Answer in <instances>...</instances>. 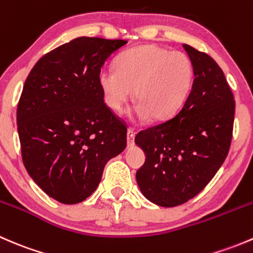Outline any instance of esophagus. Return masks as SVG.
I'll return each mask as SVG.
<instances>
[{
  "mask_svg": "<svg viewBox=\"0 0 253 253\" xmlns=\"http://www.w3.org/2000/svg\"><path fill=\"white\" fill-rule=\"evenodd\" d=\"M134 143V131L132 128H128L127 131V144L133 145Z\"/></svg>",
  "mask_w": 253,
  "mask_h": 253,
  "instance_id": "1",
  "label": "esophagus"
}]
</instances>
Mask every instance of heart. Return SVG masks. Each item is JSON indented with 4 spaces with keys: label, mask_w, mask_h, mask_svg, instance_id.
I'll use <instances>...</instances> for the list:
<instances>
[{
    "label": "heart",
    "mask_w": 253,
    "mask_h": 253,
    "mask_svg": "<svg viewBox=\"0 0 253 253\" xmlns=\"http://www.w3.org/2000/svg\"><path fill=\"white\" fill-rule=\"evenodd\" d=\"M193 81L191 58L181 51L157 45H142L124 51L116 58V68L99 73V85L108 106L125 112L134 96L138 104L134 119L164 120L182 106Z\"/></svg>",
    "instance_id": "b5f03b06"
}]
</instances>
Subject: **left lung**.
<instances>
[{"mask_svg":"<svg viewBox=\"0 0 253 253\" xmlns=\"http://www.w3.org/2000/svg\"><path fill=\"white\" fill-rule=\"evenodd\" d=\"M193 66L192 89L175 116L136 136L145 154L137 171L147 200L176 207L197 196L223 165L233 136L235 100L209 55L183 44Z\"/></svg>","mask_w":253,"mask_h":253,"instance_id":"1","label":"left lung"}]
</instances>
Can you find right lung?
<instances>
[{
	"mask_svg": "<svg viewBox=\"0 0 253 253\" xmlns=\"http://www.w3.org/2000/svg\"><path fill=\"white\" fill-rule=\"evenodd\" d=\"M126 40L81 37L42 56L30 71L17 108L28 174L53 200L83 202L106 163L126 148L127 127L104 103L99 73Z\"/></svg>",
	"mask_w": 253,
	"mask_h": 253,
	"instance_id": "right-lung-1",
	"label": "right lung"
}]
</instances>
